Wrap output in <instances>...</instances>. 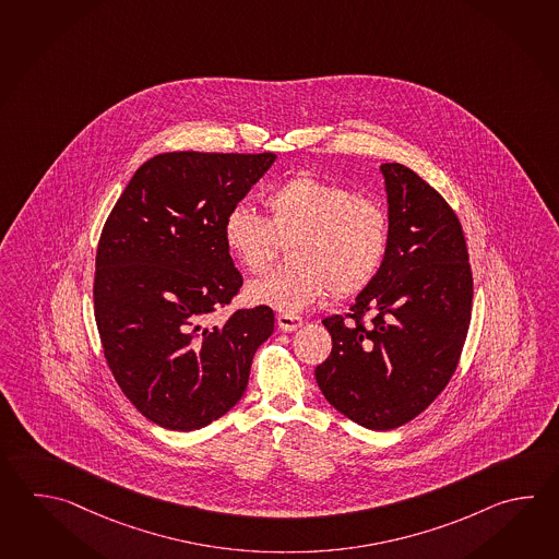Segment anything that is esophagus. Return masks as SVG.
I'll list each match as a JSON object with an SVG mask.
<instances>
[{
  "label": "esophagus",
  "instance_id": "1",
  "mask_svg": "<svg viewBox=\"0 0 559 559\" xmlns=\"http://www.w3.org/2000/svg\"><path fill=\"white\" fill-rule=\"evenodd\" d=\"M276 324H278V329L285 332L297 331L298 326H302V319L297 317V314H288V312H283V314H278L276 317Z\"/></svg>",
  "mask_w": 559,
  "mask_h": 559
}]
</instances>
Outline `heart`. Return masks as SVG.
<instances>
[{
    "label": "heart",
    "instance_id": "b5f03b06",
    "mask_svg": "<svg viewBox=\"0 0 559 559\" xmlns=\"http://www.w3.org/2000/svg\"><path fill=\"white\" fill-rule=\"evenodd\" d=\"M266 218L235 206L223 227L230 254L252 274L273 269L283 247L290 266L247 286L251 305L297 312L329 295L350 298L374 283L386 261L390 215L377 197L295 175L262 199Z\"/></svg>",
    "mask_w": 559,
    "mask_h": 559
}]
</instances>
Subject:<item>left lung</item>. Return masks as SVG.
I'll return each mask as SVG.
<instances>
[{"label": "left lung", "mask_w": 559, "mask_h": 559, "mask_svg": "<svg viewBox=\"0 0 559 559\" xmlns=\"http://www.w3.org/2000/svg\"><path fill=\"white\" fill-rule=\"evenodd\" d=\"M390 245L348 314L322 320L331 356L314 377L346 418L392 430L426 411L456 372L474 281L454 209L420 175L384 163Z\"/></svg>", "instance_id": "1"}]
</instances>
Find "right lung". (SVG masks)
<instances>
[{"label":"right lung","instance_id":"obj_1","mask_svg":"<svg viewBox=\"0 0 559 559\" xmlns=\"http://www.w3.org/2000/svg\"><path fill=\"white\" fill-rule=\"evenodd\" d=\"M274 153H163L139 167L103 225L93 308L103 354L129 402L160 428L189 432L245 394L273 308L235 310L242 276L223 227Z\"/></svg>","mask_w":559,"mask_h":559}]
</instances>
